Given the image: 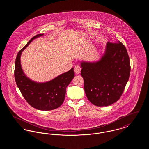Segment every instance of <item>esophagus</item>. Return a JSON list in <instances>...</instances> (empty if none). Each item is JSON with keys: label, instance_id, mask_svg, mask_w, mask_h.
<instances>
[{"label": "esophagus", "instance_id": "esophagus-1", "mask_svg": "<svg viewBox=\"0 0 149 149\" xmlns=\"http://www.w3.org/2000/svg\"><path fill=\"white\" fill-rule=\"evenodd\" d=\"M81 68L79 65H76L75 67H74V72L76 74H79L81 72Z\"/></svg>", "mask_w": 149, "mask_h": 149}]
</instances>
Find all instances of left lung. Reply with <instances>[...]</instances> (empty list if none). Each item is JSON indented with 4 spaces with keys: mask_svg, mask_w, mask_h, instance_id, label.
<instances>
[{
    "mask_svg": "<svg viewBox=\"0 0 149 149\" xmlns=\"http://www.w3.org/2000/svg\"><path fill=\"white\" fill-rule=\"evenodd\" d=\"M81 75L88 100L96 106H108L120 98L130 77V58L120 41L108 42L97 62H81Z\"/></svg>",
    "mask_w": 149,
    "mask_h": 149,
    "instance_id": "1",
    "label": "left lung"
}]
</instances>
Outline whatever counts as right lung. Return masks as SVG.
<instances>
[{
	"instance_id": "obj_1",
	"label": "right lung",
	"mask_w": 149,
	"mask_h": 149,
	"mask_svg": "<svg viewBox=\"0 0 149 149\" xmlns=\"http://www.w3.org/2000/svg\"><path fill=\"white\" fill-rule=\"evenodd\" d=\"M38 34L32 37L20 50L16 57L14 78L23 97L30 106L41 111H50L61 106L64 102L66 88L75 76L74 68L62 74L50 81L39 83L33 81L24 74L21 65L22 52L35 38L42 36Z\"/></svg>"
}]
</instances>
